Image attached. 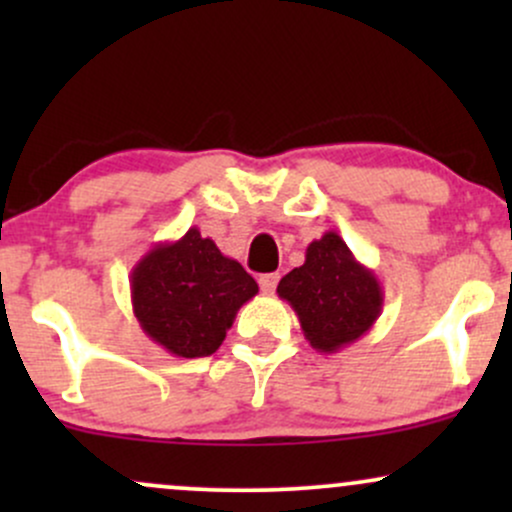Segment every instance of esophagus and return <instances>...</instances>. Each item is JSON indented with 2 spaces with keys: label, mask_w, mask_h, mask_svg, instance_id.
Returning <instances> with one entry per match:
<instances>
[{
  "label": "esophagus",
  "mask_w": 512,
  "mask_h": 512,
  "mask_svg": "<svg viewBox=\"0 0 512 512\" xmlns=\"http://www.w3.org/2000/svg\"><path fill=\"white\" fill-rule=\"evenodd\" d=\"M276 284H279V274H262L260 276V289L264 293H274Z\"/></svg>",
  "instance_id": "obj_1"
}]
</instances>
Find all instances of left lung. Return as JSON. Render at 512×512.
Instances as JSON below:
<instances>
[{"mask_svg":"<svg viewBox=\"0 0 512 512\" xmlns=\"http://www.w3.org/2000/svg\"><path fill=\"white\" fill-rule=\"evenodd\" d=\"M276 293L291 305L305 339L320 354H337L361 339L385 301L373 269L358 262L334 231L308 245L305 262L279 281Z\"/></svg>","mask_w":512,"mask_h":512,"instance_id":"left-lung-1","label":"left lung"}]
</instances>
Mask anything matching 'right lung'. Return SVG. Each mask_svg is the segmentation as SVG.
I'll return each mask as SVG.
<instances>
[{"instance_id": "add662e5", "label": "right lung", "mask_w": 512, "mask_h": 512, "mask_svg": "<svg viewBox=\"0 0 512 512\" xmlns=\"http://www.w3.org/2000/svg\"><path fill=\"white\" fill-rule=\"evenodd\" d=\"M129 291L151 342L178 358H199L219 349L238 310L255 298L257 281L192 226L134 264Z\"/></svg>"}]
</instances>
